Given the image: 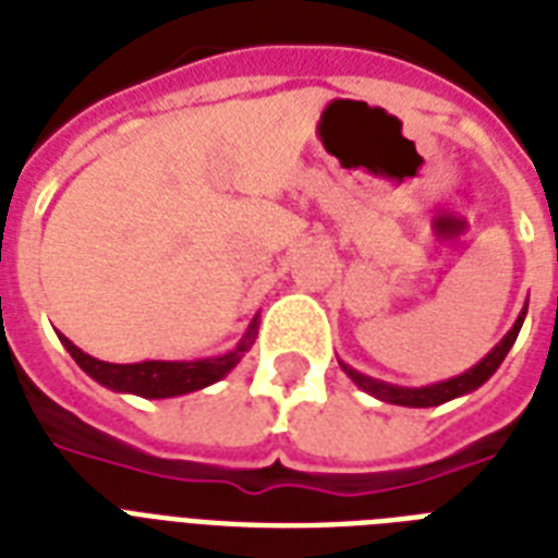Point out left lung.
Masks as SVG:
<instances>
[{
	"label": "left lung",
	"instance_id": "obj_1",
	"mask_svg": "<svg viewBox=\"0 0 558 558\" xmlns=\"http://www.w3.org/2000/svg\"><path fill=\"white\" fill-rule=\"evenodd\" d=\"M524 318H527V304H524V310L519 313V318H515V324L510 327V332H507V336H504V339L498 341V344H495V348L489 350V353H486L481 362H477V365H472L469 371L458 373V376H451V379L434 381V385H423V388H405V385H393V381L373 379V376L356 371V367H350L348 362H341V359H339V365H341V371L348 373L350 379H353V385H356V388H362L365 393L376 397L379 402H388V405H402V408L442 405V402H451V399L466 397V393L477 390L486 379H489V376H493L495 371H498V367H501V362L507 359V353H510V348L515 344V339H519Z\"/></svg>",
	"mask_w": 558,
	"mask_h": 558
}]
</instances>
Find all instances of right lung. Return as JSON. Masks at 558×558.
Returning a JSON list of instances; mask_svg holds the SVG:
<instances>
[{"mask_svg": "<svg viewBox=\"0 0 558 558\" xmlns=\"http://www.w3.org/2000/svg\"><path fill=\"white\" fill-rule=\"evenodd\" d=\"M257 327H260V313L248 322L243 339L236 341L234 350L219 353V356L182 359V362L147 359V362H133V365H112V362H100V359L83 353L65 336H60V341L72 353L74 362L81 365V371L89 373L92 379L104 385V388L116 390V393H135V397L144 399H170L208 388V385L219 381L222 376H228L240 365V359L252 350L254 339H257Z\"/></svg>", "mask_w": 558, "mask_h": 558, "instance_id": "add662e5", "label": "right lung"}]
</instances>
